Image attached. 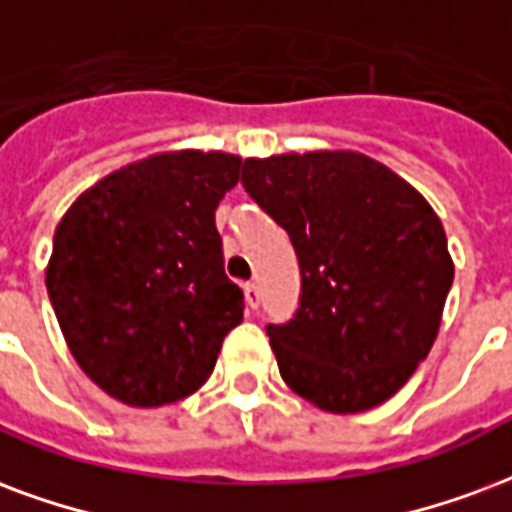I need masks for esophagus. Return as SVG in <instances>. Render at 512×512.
<instances>
[{"mask_svg":"<svg viewBox=\"0 0 512 512\" xmlns=\"http://www.w3.org/2000/svg\"><path fill=\"white\" fill-rule=\"evenodd\" d=\"M246 293V304H249V309H257L260 306V287L255 285V282H249V285L244 287Z\"/></svg>","mask_w":512,"mask_h":512,"instance_id":"obj_1","label":"esophagus"}]
</instances>
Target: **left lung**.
<instances>
[{
  "label": "left lung",
  "instance_id": "1",
  "mask_svg": "<svg viewBox=\"0 0 512 512\" xmlns=\"http://www.w3.org/2000/svg\"><path fill=\"white\" fill-rule=\"evenodd\" d=\"M241 184L285 227L301 271L293 317L266 325L282 380L328 412L382 404L437 339L453 285L439 217L355 151L244 160Z\"/></svg>",
  "mask_w": 512,
  "mask_h": 512
}]
</instances>
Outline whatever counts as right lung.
<instances>
[{
    "label": "right lung",
    "mask_w": 512,
    "mask_h": 512,
    "mask_svg": "<svg viewBox=\"0 0 512 512\" xmlns=\"http://www.w3.org/2000/svg\"><path fill=\"white\" fill-rule=\"evenodd\" d=\"M238 170L219 151L157 154L97 181L56 227L48 298L78 366L113 399L195 393L241 323L214 222Z\"/></svg>",
    "instance_id": "1"
}]
</instances>
